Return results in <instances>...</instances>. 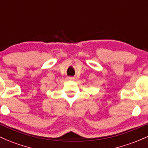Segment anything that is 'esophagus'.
<instances>
[{
  "instance_id": "obj_1",
  "label": "esophagus",
  "mask_w": 148,
  "mask_h": 148,
  "mask_svg": "<svg viewBox=\"0 0 148 148\" xmlns=\"http://www.w3.org/2000/svg\"><path fill=\"white\" fill-rule=\"evenodd\" d=\"M68 79H69V80L73 81V80H74V77H68Z\"/></svg>"
}]
</instances>
